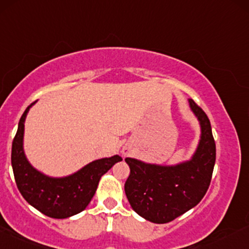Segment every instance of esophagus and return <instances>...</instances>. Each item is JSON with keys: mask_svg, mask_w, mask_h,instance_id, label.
I'll use <instances>...</instances> for the list:
<instances>
[{"mask_svg": "<svg viewBox=\"0 0 249 249\" xmlns=\"http://www.w3.org/2000/svg\"><path fill=\"white\" fill-rule=\"evenodd\" d=\"M122 153H123V155H128L131 153V148L127 147V146H124L122 149Z\"/></svg>", "mask_w": 249, "mask_h": 249, "instance_id": "34e87169", "label": "esophagus"}]
</instances>
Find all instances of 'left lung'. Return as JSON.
<instances>
[{"mask_svg":"<svg viewBox=\"0 0 249 249\" xmlns=\"http://www.w3.org/2000/svg\"><path fill=\"white\" fill-rule=\"evenodd\" d=\"M200 126V139L190 160L173 166L126 158L130 176L125 194L131 208L146 220L166 224L196 206L210 185L215 162V143L206 113L189 98Z\"/></svg>","mask_w":249,"mask_h":249,"instance_id":"1","label":"left lung"}]
</instances>
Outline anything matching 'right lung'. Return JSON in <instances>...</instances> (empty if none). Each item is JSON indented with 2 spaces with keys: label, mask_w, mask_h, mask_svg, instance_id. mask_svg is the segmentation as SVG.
Masks as SVG:
<instances>
[{
  "label": "right lung",
  "mask_w": 249,
  "mask_h": 249,
  "mask_svg": "<svg viewBox=\"0 0 249 249\" xmlns=\"http://www.w3.org/2000/svg\"><path fill=\"white\" fill-rule=\"evenodd\" d=\"M35 103L26 107L20 117L18 130L14 138L11 166L15 181L30 205L47 217L65 219L85 210L94 197L102 176L123 159L119 155L98 159L64 178H52L39 172L29 162L23 146L24 123Z\"/></svg>",
  "instance_id": "1"
}]
</instances>
